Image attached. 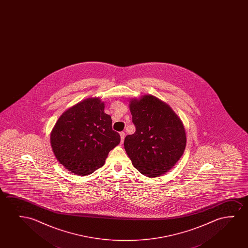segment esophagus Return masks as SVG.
<instances>
[{"mask_svg":"<svg viewBox=\"0 0 248 248\" xmlns=\"http://www.w3.org/2000/svg\"><path fill=\"white\" fill-rule=\"evenodd\" d=\"M120 137H121V143L124 142V136H125V134H124V132H120Z\"/></svg>","mask_w":248,"mask_h":248,"instance_id":"1","label":"esophagus"}]
</instances>
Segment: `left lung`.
Wrapping results in <instances>:
<instances>
[{
  "mask_svg": "<svg viewBox=\"0 0 248 248\" xmlns=\"http://www.w3.org/2000/svg\"><path fill=\"white\" fill-rule=\"evenodd\" d=\"M136 132L124 139V149L140 173L153 178L171 170L183 155L186 135L173 109L155 96L129 102Z\"/></svg>",
  "mask_w": 248,
  "mask_h": 248,
  "instance_id": "obj_1",
  "label": "left lung"
}]
</instances>
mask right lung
I'll use <instances>...</instances> for the list:
<instances>
[{"label": "right lung", "instance_id": "add662e5", "mask_svg": "<svg viewBox=\"0 0 248 248\" xmlns=\"http://www.w3.org/2000/svg\"><path fill=\"white\" fill-rule=\"evenodd\" d=\"M104 102L85 99L66 110L51 133V146L58 162L78 175H89L103 166L109 152L120 142L112 130Z\"/></svg>", "mask_w": 248, "mask_h": 248}]
</instances>
